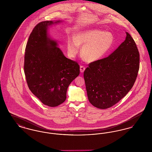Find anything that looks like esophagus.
<instances>
[{
    "label": "esophagus",
    "mask_w": 152,
    "mask_h": 152,
    "mask_svg": "<svg viewBox=\"0 0 152 152\" xmlns=\"http://www.w3.org/2000/svg\"><path fill=\"white\" fill-rule=\"evenodd\" d=\"M86 69V68L83 66V65H81L80 66V72L81 73H83L84 72Z\"/></svg>",
    "instance_id": "34e87169"
}]
</instances>
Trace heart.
I'll use <instances>...</instances> for the list:
<instances>
[{"label": "heart", "instance_id": "obj_1", "mask_svg": "<svg viewBox=\"0 0 152 152\" xmlns=\"http://www.w3.org/2000/svg\"><path fill=\"white\" fill-rule=\"evenodd\" d=\"M114 42L113 35L109 32L100 29H88L76 34L73 38L67 39L69 55L75 57L83 46L81 56L88 62H94L104 58L111 49Z\"/></svg>", "mask_w": 152, "mask_h": 152}]
</instances>
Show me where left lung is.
Listing matches in <instances>:
<instances>
[{
  "label": "left lung",
  "instance_id": "left-lung-1",
  "mask_svg": "<svg viewBox=\"0 0 152 152\" xmlns=\"http://www.w3.org/2000/svg\"><path fill=\"white\" fill-rule=\"evenodd\" d=\"M124 42L107 58L92 62L84 72L87 96L97 108H109L126 96L137 77L140 55L128 32Z\"/></svg>",
  "mask_w": 152,
  "mask_h": 152
}]
</instances>
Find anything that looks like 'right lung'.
Masks as SVG:
<instances>
[{
	"label": "right lung",
	"mask_w": 152,
	"mask_h": 152,
	"mask_svg": "<svg viewBox=\"0 0 152 152\" xmlns=\"http://www.w3.org/2000/svg\"><path fill=\"white\" fill-rule=\"evenodd\" d=\"M61 21L37 24L26 47L24 69L31 92L45 105L54 107L66 100V91L80 73V66L66 58L56 41L48 35V27Z\"/></svg>",
	"instance_id": "add662e5"
}]
</instances>
